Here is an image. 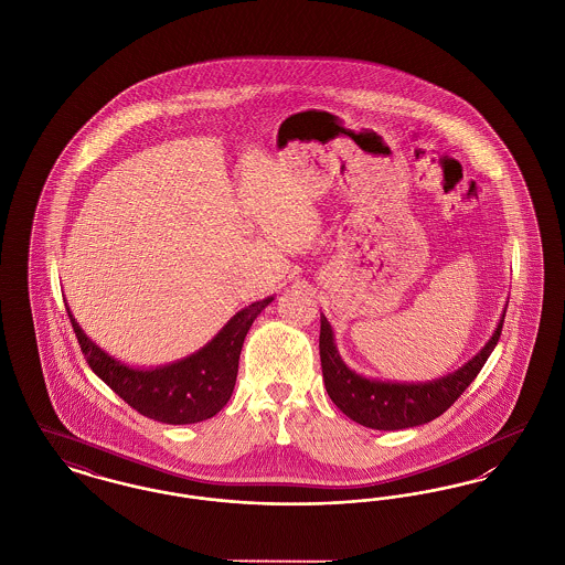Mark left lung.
Here are the masks:
<instances>
[{"label":"left lung","instance_id":"8db88e82","mask_svg":"<svg viewBox=\"0 0 565 565\" xmlns=\"http://www.w3.org/2000/svg\"><path fill=\"white\" fill-rule=\"evenodd\" d=\"M504 316L483 350L470 358L449 375L431 379L426 383H398L366 379L351 371L341 360L334 345L332 326L322 316L320 328V358H322L323 385L330 401L337 404L350 419L373 430H404L424 426L440 417L463 390L483 369L487 358L500 341Z\"/></svg>","mask_w":565,"mask_h":565}]
</instances>
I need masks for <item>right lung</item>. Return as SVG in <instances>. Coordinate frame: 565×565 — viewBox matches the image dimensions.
<instances>
[{
	"instance_id": "obj_1",
	"label": "right lung",
	"mask_w": 565,
	"mask_h": 565,
	"mask_svg": "<svg viewBox=\"0 0 565 565\" xmlns=\"http://www.w3.org/2000/svg\"><path fill=\"white\" fill-rule=\"evenodd\" d=\"M270 300L273 296L237 311L201 350L178 362L148 371L131 369L97 348L84 334L70 307H65L82 353L95 375L108 383L125 403L134 406L143 417L171 426H186L214 417L231 401L245 334Z\"/></svg>"
}]
</instances>
